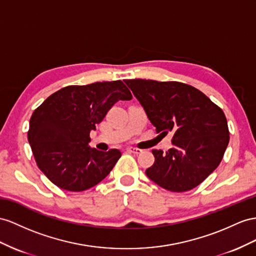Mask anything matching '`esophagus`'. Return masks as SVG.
Here are the masks:
<instances>
[{
  "label": "esophagus",
  "instance_id": "obj_1",
  "mask_svg": "<svg viewBox=\"0 0 256 256\" xmlns=\"http://www.w3.org/2000/svg\"><path fill=\"white\" fill-rule=\"evenodd\" d=\"M126 152L135 154H142V150L138 149V148H134V147H128V148H126Z\"/></svg>",
  "mask_w": 256,
  "mask_h": 256
}]
</instances>
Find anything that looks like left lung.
Wrapping results in <instances>:
<instances>
[{
    "mask_svg": "<svg viewBox=\"0 0 256 256\" xmlns=\"http://www.w3.org/2000/svg\"><path fill=\"white\" fill-rule=\"evenodd\" d=\"M140 102L156 133L173 132V147L154 149V163L146 175L174 192L190 190L218 166L229 142L222 110L208 96L185 83L154 80L124 81ZM160 134V135H161Z\"/></svg>",
    "mask_w": 256,
    "mask_h": 256,
    "instance_id": "left-lung-1",
    "label": "left lung"
}]
</instances>
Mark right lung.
I'll return each mask as SVG.
<instances>
[{"label":"right lung","mask_w":256,"mask_h":256,"mask_svg":"<svg viewBox=\"0 0 256 256\" xmlns=\"http://www.w3.org/2000/svg\"><path fill=\"white\" fill-rule=\"evenodd\" d=\"M130 100L120 80L70 85L52 94L34 110L29 124L28 140L38 168L68 192H83L100 182L121 152L90 148V132L116 102Z\"/></svg>","instance_id":"right-lung-1"}]
</instances>
